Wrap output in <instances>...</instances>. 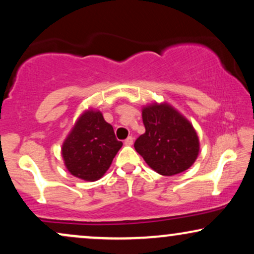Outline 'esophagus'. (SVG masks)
Masks as SVG:
<instances>
[{"instance_id": "obj_1", "label": "esophagus", "mask_w": 254, "mask_h": 254, "mask_svg": "<svg viewBox=\"0 0 254 254\" xmlns=\"http://www.w3.org/2000/svg\"><path fill=\"white\" fill-rule=\"evenodd\" d=\"M132 143H133V138L131 136L127 137V138L124 141V144H127V145H132Z\"/></svg>"}]
</instances>
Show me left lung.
Instances as JSON below:
<instances>
[{
    "label": "left lung",
    "mask_w": 254,
    "mask_h": 254,
    "mask_svg": "<svg viewBox=\"0 0 254 254\" xmlns=\"http://www.w3.org/2000/svg\"><path fill=\"white\" fill-rule=\"evenodd\" d=\"M145 132L135 149L151 170L174 176L190 168L199 153V139L192 124L170 104H150L142 109Z\"/></svg>",
    "instance_id": "obj_1"
}]
</instances>
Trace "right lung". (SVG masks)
Listing matches in <instances>:
<instances>
[{
	"instance_id": "obj_1",
	"label": "right lung",
	"mask_w": 254,
	"mask_h": 254,
	"mask_svg": "<svg viewBox=\"0 0 254 254\" xmlns=\"http://www.w3.org/2000/svg\"><path fill=\"white\" fill-rule=\"evenodd\" d=\"M122 145L103 113L98 110H87L64 139V165L74 177L95 182L106 173Z\"/></svg>"
}]
</instances>
